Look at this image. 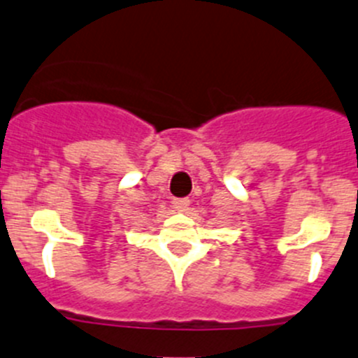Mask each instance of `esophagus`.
<instances>
[{"instance_id":"obj_1","label":"esophagus","mask_w":358,"mask_h":358,"mask_svg":"<svg viewBox=\"0 0 358 358\" xmlns=\"http://www.w3.org/2000/svg\"><path fill=\"white\" fill-rule=\"evenodd\" d=\"M189 199H173V206H175V210L180 211V213H185V211L189 210Z\"/></svg>"}]
</instances>
